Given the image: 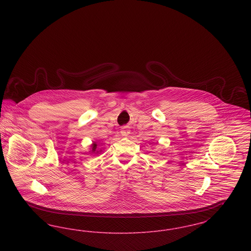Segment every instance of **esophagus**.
<instances>
[{
  "label": "esophagus",
  "instance_id": "esophagus-1",
  "mask_svg": "<svg viewBox=\"0 0 251 251\" xmlns=\"http://www.w3.org/2000/svg\"><path fill=\"white\" fill-rule=\"evenodd\" d=\"M120 132H121L122 135H128V133L130 132V131H129V129H128L127 127H123V128L121 129Z\"/></svg>",
  "mask_w": 251,
  "mask_h": 251
}]
</instances>
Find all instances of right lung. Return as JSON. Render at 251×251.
I'll return each mask as SVG.
<instances>
[{"label":"right lung","mask_w":251,"mask_h":251,"mask_svg":"<svg viewBox=\"0 0 251 251\" xmlns=\"http://www.w3.org/2000/svg\"><path fill=\"white\" fill-rule=\"evenodd\" d=\"M96 149H97V145L94 143L93 145H92V151H93V152H95Z\"/></svg>","instance_id":"add662e5"}]
</instances>
